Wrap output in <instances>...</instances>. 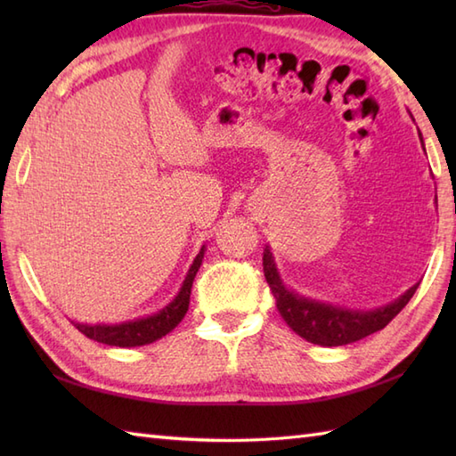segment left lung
I'll return each instance as SVG.
<instances>
[{"label":"left lung","instance_id":"1","mask_svg":"<svg viewBox=\"0 0 456 456\" xmlns=\"http://www.w3.org/2000/svg\"><path fill=\"white\" fill-rule=\"evenodd\" d=\"M419 141L425 151L421 133ZM263 266L266 282L270 289H273V296L276 297L278 312L288 323V327L302 338H305L307 343L322 346L348 345L380 331V329L388 325L392 319L408 305L411 296L415 294V289L419 286V282L413 284L410 289H405L398 299H394V302L382 307L353 309L322 302V299L299 296L292 288H288L282 276L278 273L274 255L268 245L265 247L263 253Z\"/></svg>","mask_w":456,"mask_h":456}]
</instances>
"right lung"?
Returning a JSON list of instances; mask_svg holds the SVG:
<instances>
[{"label":"right lung","instance_id":"obj_1","mask_svg":"<svg viewBox=\"0 0 456 456\" xmlns=\"http://www.w3.org/2000/svg\"><path fill=\"white\" fill-rule=\"evenodd\" d=\"M203 255H206V245L200 248L198 256L193 258V263L188 270L186 278L178 289V294L174 296L170 304L164 305L160 312L147 315V317H139V319H131V322H123V323H80V322H72L74 327L78 329L80 333H84L92 341H98L110 346H142V345H151L154 341H159L164 335H168L174 327H176L183 315L188 312L190 305V294H191V284L193 278H196L198 270L201 266Z\"/></svg>","mask_w":456,"mask_h":456}]
</instances>
